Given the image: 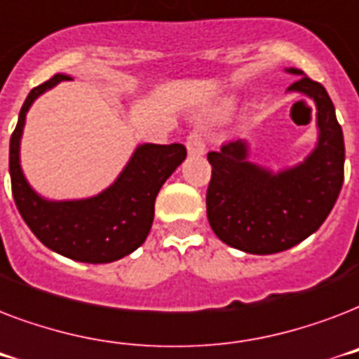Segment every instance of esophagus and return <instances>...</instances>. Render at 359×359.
<instances>
[{"label": "esophagus", "instance_id": "esophagus-1", "mask_svg": "<svg viewBox=\"0 0 359 359\" xmlns=\"http://www.w3.org/2000/svg\"><path fill=\"white\" fill-rule=\"evenodd\" d=\"M205 137L199 130H191L190 134L186 135V149L190 154H203L205 152Z\"/></svg>", "mask_w": 359, "mask_h": 359}]
</instances>
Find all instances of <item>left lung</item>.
I'll return each mask as SVG.
<instances>
[{
	"label": "left lung",
	"instance_id": "obj_1",
	"mask_svg": "<svg viewBox=\"0 0 359 359\" xmlns=\"http://www.w3.org/2000/svg\"><path fill=\"white\" fill-rule=\"evenodd\" d=\"M289 72L300 76L289 91L317 104L318 145L306 162L273 175L245 160L242 141L208 152V224L222 242L255 255L289 250L313 235L332 212L345 179V141L332 98L302 70Z\"/></svg>",
	"mask_w": 359,
	"mask_h": 359
}]
</instances>
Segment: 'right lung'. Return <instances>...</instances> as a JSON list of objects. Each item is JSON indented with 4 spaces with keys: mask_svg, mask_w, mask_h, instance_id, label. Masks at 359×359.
I'll use <instances>...</instances> for the list:
<instances>
[{
    "mask_svg": "<svg viewBox=\"0 0 359 359\" xmlns=\"http://www.w3.org/2000/svg\"><path fill=\"white\" fill-rule=\"evenodd\" d=\"M69 76L55 74L31 89L11 135L8 171L18 212L33 235L50 250L74 261L114 262L145 242L154 219V201L162 184L186 158V147H137L121 177L100 196L83 201H46L31 190L20 169V137L25 114L39 95Z\"/></svg>",
    "mask_w": 359,
    "mask_h": 359,
    "instance_id": "obj_1",
    "label": "right lung"
}]
</instances>
